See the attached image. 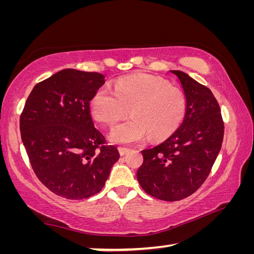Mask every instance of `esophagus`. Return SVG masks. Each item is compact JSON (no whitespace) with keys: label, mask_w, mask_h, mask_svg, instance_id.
Here are the masks:
<instances>
[{"label":"esophagus","mask_w":254,"mask_h":254,"mask_svg":"<svg viewBox=\"0 0 254 254\" xmlns=\"http://www.w3.org/2000/svg\"><path fill=\"white\" fill-rule=\"evenodd\" d=\"M128 151H130V149H127L126 147H119V152L121 156H124V154H127Z\"/></svg>","instance_id":"esophagus-1"}]
</instances>
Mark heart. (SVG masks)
Here are the masks:
<instances>
[{"mask_svg":"<svg viewBox=\"0 0 254 254\" xmlns=\"http://www.w3.org/2000/svg\"><path fill=\"white\" fill-rule=\"evenodd\" d=\"M133 117L113 128L110 139L130 144L143 140H165L178 130L187 111V98L178 86L157 76L123 77L115 84V92L101 87L94 94L91 110L98 122L114 126L128 114Z\"/></svg>","mask_w":254,"mask_h":254,"instance_id":"heart-1","label":"heart"}]
</instances>
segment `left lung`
<instances>
[{
    "label": "left lung",
    "instance_id": "left-lung-1",
    "mask_svg": "<svg viewBox=\"0 0 254 254\" xmlns=\"http://www.w3.org/2000/svg\"><path fill=\"white\" fill-rule=\"evenodd\" d=\"M170 71L186 95V117L166 141L142 150L143 163L136 173L147 194L166 201L186 198L204 184L224 136L220 105L210 89L184 71Z\"/></svg>",
    "mask_w": 254,
    "mask_h": 254
}]
</instances>
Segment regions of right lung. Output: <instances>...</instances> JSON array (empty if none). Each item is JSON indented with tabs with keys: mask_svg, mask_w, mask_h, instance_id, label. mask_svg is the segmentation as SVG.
Returning <instances> with one entry per match:
<instances>
[{
	"mask_svg": "<svg viewBox=\"0 0 254 254\" xmlns=\"http://www.w3.org/2000/svg\"><path fill=\"white\" fill-rule=\"evenodd\" d=\"M104 78L100 72L60 70L34 86L21 113V139L34 174L67 199L100 192L120 158L91 117L89 102Z\"/></svg>",
	"mask_w": 254,
	"mask_h": 254,
	"instance_id": "1",
	"label": "right lung"
}]
</instances>
